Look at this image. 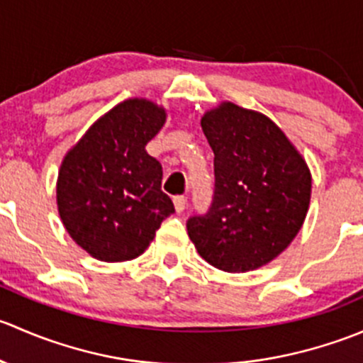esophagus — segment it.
<instances>
[{
  "instance_id": "obj_1",
  "label": "esophagus",
  "mask_w": 363,
  "mask_h": 363,
  "mask_svg": "<svg viewBox=\"0 0 363 363\" xmlns=\"http://www.w3.org/2000/svg\"><path fill=\"white\" fill-rule=\"evenodd\" d=\"M186 202H188V199L182 195H177L174 196V205H175V211L177 212H182L186 208Z\"/></svg>"
}]
</instances>
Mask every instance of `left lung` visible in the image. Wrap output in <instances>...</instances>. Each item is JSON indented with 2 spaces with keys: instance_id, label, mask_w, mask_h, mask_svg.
Wrapping results in <instances>:
<instances>
[{
  "instance_id": "1",
  "label": "left lung",
  "mask_w": 363,
  "mask_h": 363,
  "mask_svg": "<svg viewBox=\"0 0 363 363\" xmlns=\"http://www.w3.org/2000/svg\"><path fill=\"white\" fill-rule=\"evenodd\" d=\"M214 151V193L186 221L200 256L225 272H247L295 239L311 200V174L286 135L263 113L223 104L202 117Z\"/></svg>"
}]
</instances>
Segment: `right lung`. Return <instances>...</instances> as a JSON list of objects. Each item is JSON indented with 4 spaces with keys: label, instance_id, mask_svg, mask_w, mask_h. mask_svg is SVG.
<instances>
[{
    "label": "right lung",
    "instance_id": "right-lung-1",
    "mask_svg": "<svg viewBox=\"0 0 363 363\" xmlns=\"http://www.w3.org/2000/svg\"><path fill=\"white\" fill-rule=\"evenodd\" d=\"M164 117L147 100L123 101L87 130L61 164L57 207L65 228L101 262L140 256L175 212L161 191L160 161L145 152Z\"/></svg>",
    "mask_w": 363,
    "mask_h": 363
}]
</instances>
